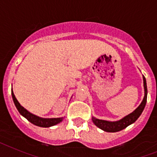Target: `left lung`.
<instances>
[{"label": "left lung", "instance_id": "1", "mask_svg": "<svg viewBox=\"0 0 157 157\" xmlns=\"http://www.w3.org/2000/svg\"><path fill=\"white\" fill-rule=\"evenodd\" d=\"M143 83H144V90H145V96L144 98L140 104L139 106L135 109L133 112L130 114L127 115L125 117H123L121 120H118V121L111 122L107 121V120H102L97 119V118H92V120L94 123L98 127H99L101 130H105L106 132H117L120 130L125 129L126 127H128L129 125L134 123L136 120H138V117L141 116V114L143 112L145 109V105H146L147 101V85H146V79H145V76L143 75Z\"/></svg>", "mask_w": 157, "mask_h": 157}]
</instances>
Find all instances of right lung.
I'll return each mask as SVG.
<instances>
[{"instance_id": "add662e5", "label": "right lung", "mask_w": 157, "mask_h": 157, "mask_svg": "<svg viewBox=\"0 0 157 157\" xmlns=\"http://www.w3.org/2000/svg\"><path fill=\"white\" fill-rule=\"evenodd\" d=\"M12 99H13L14 104L16 105V109L19 111V112L23 117H25L28 120L29 122H30L31 123L34 124V125L37 126V127H50L52 126H55L58 123H59L60 122L63 120V118H51V119H45V118H41L39 116H37L35 115L32 114L30 112L25 109L23 106H22L19 103V101H17V99L16 98L15 95H14V93L12 91Z\"/></svg>"}]
</instances>
